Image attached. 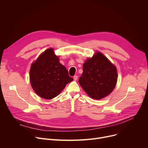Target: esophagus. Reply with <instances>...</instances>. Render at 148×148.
<instances>
[{
  "instance_id": "esophagus-1",
  "label": "esophagus",
  "mask_w": 148,
  "mask_h": 148,
  "mask_svg": "<svg viewBox=\"0 0 148 148\" xmlns=\"http://www.w3.org/2000/svg\"><path fill=\"white\" fill-rule=\"evenodd\" d=\"M73 79H74V80L75 81H76V80H77V79H78V77H77V75H74V76L73 77Z\"/></svg>"
}]
</instances>
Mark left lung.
Segmentation results:
<instances>
[{
	"instance_id": "8db88e82",
	"label": "left lung",
	"mask_w": 148,
	"mask_h": 148,
	"mask_svg": "<svg viewBox=\"0 0 148 148\" xmlns=\"http://www.w3.org/2000/svg\"><path fill=\"white\" fill-rule=\"evenodd\" d=\"M83 70L79 83L90 98L102 99L115 88L118 79L116 68L101 52H96L85 61Z\"/></svg>"
}]
</instances>
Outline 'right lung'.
Listing matches in <instances>:
<instances>
[{
    "label": "right lung",
    "instance_id": "add662e5",
    "mask_svg": "<svg viewBox=\"0 0 148 148\" xmlns=\"http://www.w3.org/2000/svg\"><path fill=\"white\" fill-rule=\"evenodd\" d=\"M29 77L36 94L47 99L57 97L66 85L73 80L51 48L44 51L32 63Z\"/></svg>",
    "mask_w": 148,
    "mask_h": 148
}]
</instances>
